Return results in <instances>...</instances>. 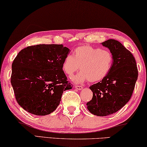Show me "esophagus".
<instances>
[{
    "label": "esophagus",
    "instance_id": "obj_1",
    "mask_svg": "<svg viewBox=\"0 0 147 147\" xmlns=\"http://www.w3.org/2000/svg\"><path fill=\"white\" fill-rule=\"evenodd\" d=\"M75 88H76V90H82L83 89V87H82V86H81L76 85L75 86Z\"/></svg>",
    "mask_w": 147,
    "mask_h": 147
}]
</instances>
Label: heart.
I'll return each instance as SVG.
<instances>
[{"label":"heart","mask_w":147,"mask_h":147,"mask_svg":"<svg viewBox=\"0 0 147 147\" xmlns=\"http://www.w3.org/2000/svg\"><path fill=\"white\" fill-rule=\"evenodd\" d=\"M113 63V55L109 50L84 45L74 50L73 56L68 55L65 57L62 69L67 75L71 76L80 69V73L72 78L74 82L82 83L88 80L95 83L108 75Z\"/></svg>","instance_id":"1"}]
</instances>
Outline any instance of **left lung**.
Here are the masks:
<instances>
[{
  "label": "left lung",
  "instance_id": "obj_1",
  "mask_svg": "<svg viewBox=\"0 0 147 147\" xmlns=\"http://www.w3.org/2000/svg\"><path fill=\"white\" fill-rule=\"evenodd\" d=\"M101 44L113 54V66L103 80L90 86L93 97L86 105L93 115L105 116L116 113L129 101L138 77V70L132 53L120 42L109 39Z\"/></svg>",
  "mask_w": 147,
  "mask_h": 147
}]
</instances>
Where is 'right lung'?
Listing matches in <instances>:
<instances>
[{"label":"right lung","mask_w":147,"mask_h":147,"mask_svg":"<svg viewBox=\"0 0 147 147\" xmlns=\"http://www.w3.org/2000/svg\"><path fill=\"white\" fill-rule=\"evenodd\" d=\"M69 49L63 44H38L23 49L11 65V84L20 107L44 116L53 113L63 92L73 88L62 69Z\"/></svg>","instance_id":"right-lung-1"}]
</instances>
